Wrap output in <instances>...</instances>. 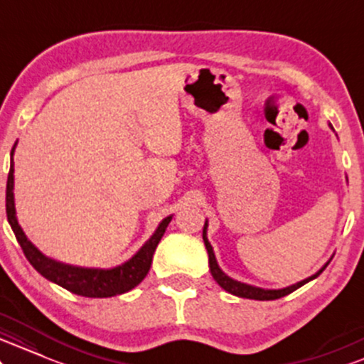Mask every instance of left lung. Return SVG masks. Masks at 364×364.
<instances>
[{"label": "left lung", "instance_id": "left-lung-1", "mask_svg": "<svg viewBox=\"0 0 364 364\" xmlns=\"http://www.w3.org/2000/svg\"><path fill=\"white\" fill-rule=\"evenodd\" d=\"M332 127V126H331ZM334 129V127H332ZM208 221L204 223V228H203V240H204V245H206V250H208V255H209V271H211L213 277H215V281L218 284L221 286V288L225 289V291L235 294V296H240V298H249V300H259V301H267V300H277V298H283L286 294L293 293L294 289L301 288L303 284L309 283V281L315 279L320 272L323 271L328 266V262L323 266L317 274L306 277V279L300 281V283L293 284V286H288V288H283V289H264V288H257V286H250V284H245V283H240V281H235L232 279L230 276H226L223 271H221L220 266H218L216 262V257H215V252H213V247L211 243L208 240Z\"/></svg>", "mask_w": 364, "mask_h": 364}]
</instances>
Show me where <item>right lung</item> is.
Here are the masks:
<instances>
[{"instance_id":"obj_1","label":"right lung","mask_w":364,"mask_h":364,"mask_svg":"<svg viewBox=\"0 0 364 364\" xmlns=\"http://www.w3.org/2000/svg\"><path fill=\"white\" fill-rule=\"evenodd\" d=\"M15 146L11 149V165L6 182V216L8 223H10L13 233H15L16 240H18L21 250H23L25 257L28 259V262L32 264L38 274H42L46 279L59 284L61 288L68 289V291L87 298L115 296V294L131 291L134 286H138L141 281L146 277L149 267H151L153 254H155L156 245L160 243L161 237H164L166 226L172 221V216H166L165 220L158 225L156 232L151 235V238H149V240L144 243L129 260H127V262H124L122 266L112 269L76 267L46 257V255L28 240L27 235L23 233V230H21V226L18 225V220H16L15 198H13V172H15V170H13V151H15Z\"/></svg>"}]
</instances>
